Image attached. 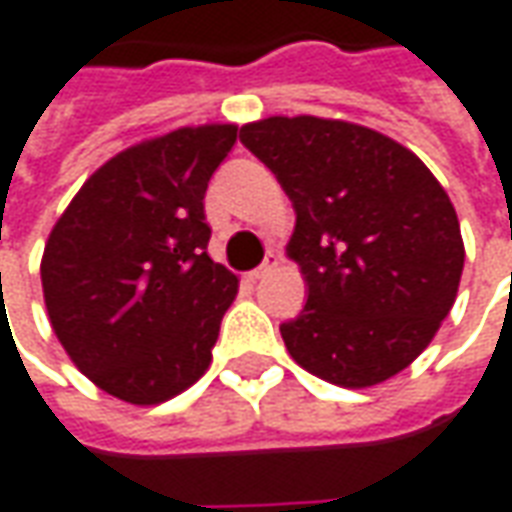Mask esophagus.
Here are the masks:
<instances>
[{"label": "esophagus", "instance_id": "1", "mask_svg": "<svg viewBox=\"0 0 512 512\" xmlns=\"http://www.w3.org/2000/svg\"><path fill=\"white\" fill-rule=\"evenodd\" d=\"M277 266H280V255H274V252H268L266 260H263V266H257L255 271H249V274H246V280H249V282L263 280V277H266L268 271H274V268H277Z\"/></svg>", "mask_w": 512, "mask_h": 512}]
</instances>
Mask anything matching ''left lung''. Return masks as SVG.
Listing matches in <instances>:
<instances>
[{"label": "left lung", "instance_id": "8db88e82", "mask_svg": "<svg viewBox=\"0 0 512 512\" xmlns=\"http://www.w3.org/2000/svg\"><path fill=\"white\" fill-rule=\"evenodd\" d=\"M241 141L296 210L288 257L305 310L280 327L299 366L371 388L416 360L449 316L463 238L449 194L407 146L341 119L271 116Z\"/></svg>", "mask_w": 512, "mask_h": 512}]
</instances>
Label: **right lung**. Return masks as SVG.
I'll return each mask as SVG.
<instances>
[{"mask_svg": "<svg viewBox=\"0 0 512 512\" xmlns=\"http://www.w3.org/2000/svg\"><path fill=\"white\" fill-rule=\"evenodd\" d=\"M235 138V124H202L124 149L49 232L41 285L52 330L121 402L160 405L213 360L238 277L207 255L205 191Z\"/></svg>", "mask_w": 512, "mask_h": 512, "instance_id": "add662e5", "label": "right lung"}]
</instances>
